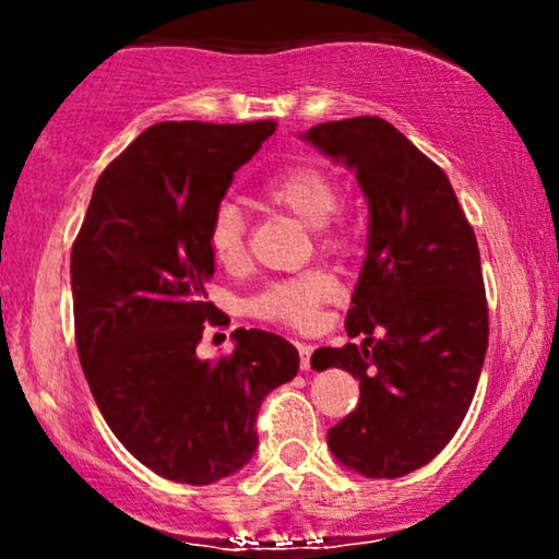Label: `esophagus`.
Masks as SVG:
<instances>
[{
    "instance_id": "34e87169",
    "label": "esophagus",
    "mask_w": 559,
    "mask_h": 559,
    "mask_svg": "<svg viewBox=\"0 0 559 559\" xmlns=\"http://www.w3.org/2000/svg\"><path fill=\"white\" fill-rule=\"evenodd\" d=\"M297 349H299V368L310 370V357H312V352H316V346L301 342V344H297Z\"/></svg>"
}]
</instances>
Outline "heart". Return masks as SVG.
Masks as SVG:
<instances>
[{
  "mask_svg": "<svg viewBox=\"0 0 559 559\" xmlns=\"http://www.w3.org/2000/svg\"><path fill=\"white\" fill-rule=\"evenodd\" d=\"M267 202L299 217L305 226L316 230L323 247H338L342 234L333 226V215L342 207V186L329 170L318 165H294L262 189ZM207 247L223 265H239L247 247V221L239 204L221 202L207 226ZM336 294V281L329 273H301L286 281H273L249 301V310L271 323L307 329L318 320L320 307Z\"/></svg>",
  "mask_w": 559,
  "mask_h": 559,
  "instance_id": "b5f03b06",
  "label": "heart"
}]
</instances>
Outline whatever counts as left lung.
Listing matches in <instances>:
<instances>
[{
  "label": "left lung",
  "mask_w": 559,
  "mask_h": 559,
  "mask_svg": "<svg viewBox=\"0 0 559 559\" xmlns=\"http://www.w3.org/2000/svg\"><path fill=\"white\" fill-rule=\"evenodd\" d=\"M355 170L368 202V249L346 312L349 338L323 346L316 370L360 381V404L329 431L333 457L365 478H402L449 444L476 394L486 346L478 241L452 183L381 118L301 133Z\"/></svg>",
  "instance_id": "1"
}]
</instances>
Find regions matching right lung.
Segmentation results:
<instances>
[{
  "mask_svg": "<svg viewBox=\"0 0 559 559\" xmlns=\"http://www.w3.org/2000/svg\"><path fill=\"white\" fill-rule=\"evenodd\" d=\"M273 131V120L150 126L99 176L70 254L75 344L96 407L141 465L176 484L241 471L262 400L299 370L294 344L258 329L230 333L228 357L197 355L207 325H226L204 292L210 217Z\"/></svg>",
  "mask_w": 559,
  "mask_h": 559,
  "instance_id": "obj_1",
  "label": "right lung"
}]
</instances>
